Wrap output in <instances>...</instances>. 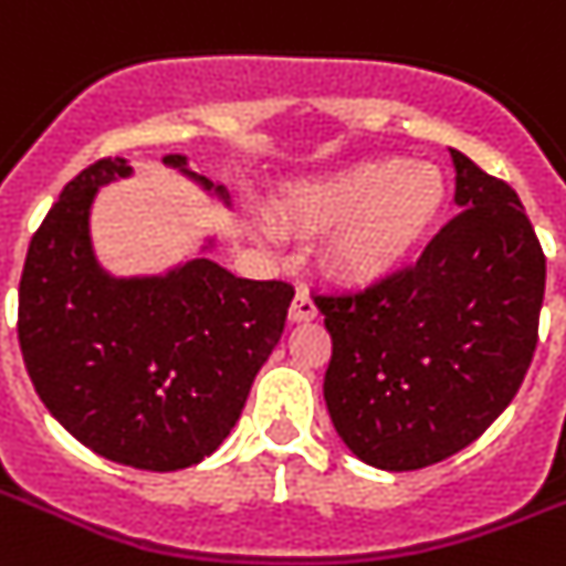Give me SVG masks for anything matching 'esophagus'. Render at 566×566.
Here are the masks:
<instances>
[{"mask_svg": "<svg viewBox=\"0 0 566 566\" xmlns=\"http://www.w3.org/2000/svg\"><path fill=\"white\" fill-rule=\"evenodd\" d=\"M315 317H317L315 301H312L306 289H297V294H294V301H292V310H289V321H292V324H303V321H315Z\"/></svg>", "mask_w": 566, "mask_h": 566, "instance_id": "1", "label": "esophagus"}]
</instances>
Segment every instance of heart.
<instances>
[{"label":"heart","mask_w":566,"mask_h":566,"mask_svg":"<svg viewBox=\"0 0 566 566\" xmlns=\"http://www.w3.org/2000/svg\"><path fill=\"white\" fill-rule=\"evenodd\" d=\"M446 193V179L431 165L364 161L297 190L286 205V222L321 231L347 221L335 240V263L349 277L376 280L422 242Z\"/></svg>","instance_id":"1"}]
</instances>
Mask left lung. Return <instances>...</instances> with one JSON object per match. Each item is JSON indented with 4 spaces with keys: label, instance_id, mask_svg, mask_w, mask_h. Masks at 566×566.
Wrapping results in <instances>:
<instances>
[{
    "label": "left lung",
    "instance_id": "left-lung-1",
    "mask_svg": "<svg viewBox=\"0 0 566 566\" xmlns=\"http://www.w3.org/2000/svg\"><path fill=\"white\" fill-rule=\"evenodd\" d=\"M451 222L417 263L353 292L317 294L333 338L324 396L358 460L385 471L442 462L524 385L546 256L517 193L460 149Z\"/></svg>",
    "mask_w": 566,
    "mask_h": 566
}]
</instances>
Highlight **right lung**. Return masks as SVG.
<instances>
[{
  "instance_id": "add662e5",
  "label": "right lung",
  "mask_w": 566,
  "mask_h": 566,
  "mask_svg": "<svg viewBox=\"0 0 566 566\" xmlns=\"http://www.w3.org/2000/svg\"><path fill=\"white\" fill-rule=\"evenodd\" d=\"M185 161L165 158L181 170ZM129 170L124 158H101L51 205L28 245L17 333L42 405L74 440L120 465L176 471L231 433L283 335L294 286L233 277L210 260L167 277L101 272L88 208Z\"/></svg>"
}]
</instances>
